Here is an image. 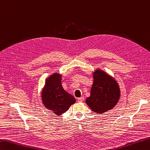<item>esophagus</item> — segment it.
Here are the masks:
<instances>
[{
	"label": "esophagus",
	"mask_w": 150,
	"mask_h": 150,
	"mask_svg": "<svg viewBox=\"0 0 150 150\" xmlns=\"http://www.w3.org/2000/svg\"><path fill=\"white\" fill-rule=\"evenodd\" d=\"M77 100H78L79 102H83L84 101V98H83V97H81V98H78Z\"/></svg>",
	"instance_id": "1"
}]
</instances>
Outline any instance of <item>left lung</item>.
<instances>
[{
  "label": "left lung",
  "instance_id": "left-lung-1",
  "mask_svg": "<svg viewBox=\"0 0 150 150\" xmlns=\"http://www.w3.org/2000/svg\"><path fill=\"white\" fill-rule=\"evenodd\" d=\"M93 83L86 104L93 112L102 114L112 109L120 97L118 84L105 71L97 69L93 74Z\"/></svg>",
  "mask_w": 150,
  "mask_h": 150
}]
</instances>
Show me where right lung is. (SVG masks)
I'll use <instances>...</instances> for the list:
<instances>
[{
	"label": "right lung",
	"mask_w": 150,
	"mask_h": 150,
	"mask_svg": "<svg viewBox=\"0 0 150 150\" xmlns=\"http://www.w3.org/2000/svg\"><path fill=\"white\" fill-rule=\"evenodd\" d=\"M61 79L62 76L58 73L51 75L46 79L42 92L44 106L57 116L66 112L76 102L74 97L64 90Z\"/></svg>",
	"instance_id": "right-lung-1"
}]
</instances>
